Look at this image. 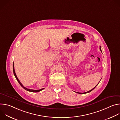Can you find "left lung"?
<instances>
[{
    "mask_svg": "<svg viewBox=\"0 0 120 120\" xmlns=\"http://www.w3.org/2000/svg\"><path fill=\"white\" fill-rule=\"evenodd\" d=\"M100 51H101V46H100ZM100 81H101V80H100ZM98 84H97L96 85V86H95V87H94L93 89H92V90H90V91H88V92H85V93H78V92H77V93H78V94H86V93H89V92H91L92 90H94V88L96 87V86H97V85L98 84Z\"/></svg>",
    "mask_w": 120,
    "mask_h": 120,
    "instance_id": "obj_1",
    "label": "left lung"
}]
</instances>
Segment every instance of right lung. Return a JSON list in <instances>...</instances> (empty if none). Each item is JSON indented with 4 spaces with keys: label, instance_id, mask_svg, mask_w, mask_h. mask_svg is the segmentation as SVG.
I'll return each instance as SVG.
<instances>
[{
    "label": "right lung",
    "instance_id": "1",
    "mask_svg": "<svg viewBox=\"0 0 120 120\" xmlns=\"http://www.w3.org/2000/svg\"><path fill=\"white\" fill-rule=\"evenodd\" d=\"M13 73H14V75H15V78H16V79L17 80V81H18V82H19V83L20 84L21 86L24 89H25L26 90V91H29V92H31L37 93V92H39V91H41L43 90L44 89V88H42V89H39V90H32V89H28V88H27L24 87V86H23V84L21 83V82H20V81L19 80L18 77H17V76H16V74H15V69H14V62H13Z\"/></svg>",
    "mask_w": 120,
    "mask_h": 120
}]
</instances>
